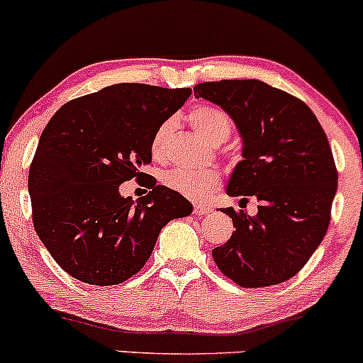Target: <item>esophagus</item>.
<instances>
[{
    "mask_svg": "<svg viewBox=\"0 0 363 363\" xmlns=\"http://www.w3.org/2000/svg\"><path fill=\"white\" fill-rule=\"evenodd\" d=\"M213 213V207L206 206V203H195L194 206V214L195 216H206Z\"/></svg>",
    "mask_w": 363,
    "mask_h": 363,
    "instance_id": "34e87169",
    "label": "esophagus"
}]
</instances>
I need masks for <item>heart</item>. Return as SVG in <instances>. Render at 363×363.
<instances>
[{
	"mask_svg": "<svg viewBox=\"0 0 363 363\" xmlns=\"http://www.w3.org/2000/svg\"><path fill=\"white\" fill-rule=\"evenodd\" d=\"M189 120L192 127L214 145L223 144L231 133L230 116L216 106H197L190 111ZM171 130H173V121L168 120L154 133L150 150H152V156L156 160L164 157L166 142L171 135ZM162 182L168 189L178 192L183 197H189L192 201H206L218 190L219 183H221V174L214 168H174L164 174Z\"/></svg>",
	"mask_w": 363,
	"mask_h": 363,
	"instance_id": "b5f03b06",
	"label": "heart"
}]
</instances>
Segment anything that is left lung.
Wrapping results in <instances>:
<instances>
[{
    "instance_id": "left-lung-1",
    "label": "left lung",
    "mask_w": 363,
    "mask_h": 363,
    "mask_svg": "<svg viewBox=\"0 0 363 363\" xmlns=\"http://www.w3.org/2000/svg\"><path fill=\"white\" fill-rule=\"evenodd\" d=\"M225 109L242 138V161L226 185L240 206L257 199V214L221 209L233 235L213 250L223 274L243 288L293 278L323 242L337 189L331 145L303 101L260 80H219L194 87Z\"/></svg>"
}]
</instances>
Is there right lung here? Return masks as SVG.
I'll use <instances>...</instances> for the list:
<instances>
[{"instance_id": "1", "label": "right lung", "mask_w": 363, "mask_h": 363, "mask_svg": "<svg viewBox=\"0 0 363 363\" xmlns=\"http://www.w3.org/2000/svg\"><path fill=\"white\" fill-rule=\"evenodd\" d=\"M192 89L115 84L61 106L40 135L28 171L35 233L75 279L120 284L144 267L171 219L192 214L183 195L150 180L145 197L120 194L147 177L156 130Z\"/></svg>"}]
</instances>
